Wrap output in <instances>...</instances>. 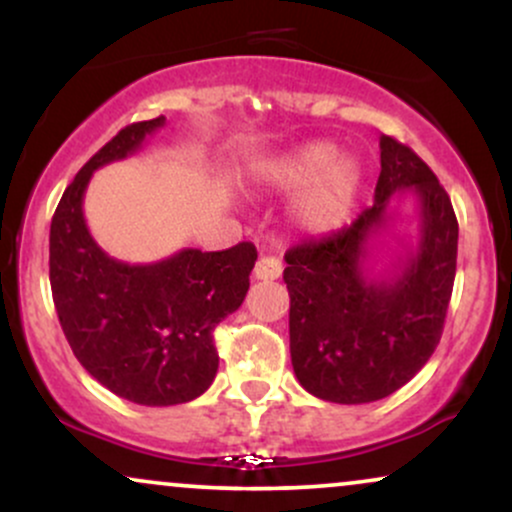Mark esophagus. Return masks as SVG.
I'll list each match as a JSON object with an SVG mask.
<instances>
[{
	"label": "esophagus",
	"instance_id": "esophagus-1",
	"mask_svg": "<svg viewBox=\"0 0 512 512\" xmlns=\"http://www.w3.org/2000/svg\"><path fill=\"white\" fill-rule=\"evenodd\" d=\"M281 269H284V267H281V262L276 260V257L262 255L255 264V276L260 281H274V279H279V276H281Z\"/></svg>",
	"mask_w": 512,
	"mask_h": 512
}]
</instances>
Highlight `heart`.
Wrapping results in <instances>:
<instances>
[{
	"mask_svg": "<svg viewBox=\"0 0 512 512\" xmlns=\"http://www.w3.org/2000/svg\"><path fill=\"white\" fill-rule=\"evenodd\" d=\"M260 180L276 192H296L289 221L305 236H330L349 221L363 187V166L354 156H339L332 142H308L272 158Z\"/></svg>",
	"mask_w": 512,
	"mask_h": 512,
	"instance_id": "obj_1",
	"label": "heart"
}]
</instances>
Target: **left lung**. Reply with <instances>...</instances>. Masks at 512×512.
<instances>
[{"label":"left lung","instance_id":"obj_1","mask_svg":"<svg viewBox=\"0 0 512 512\" xmlns=\"http://www.w3.org/2000/svg\"><path fill=\"white\" fill-rule=\"evenodd\" d=\"M414 194L420 238L387 275L367 274L369 243L397 216L391 195ZM291 363L310 395L366 404L407 385L440 342L457 267L448 192L409 146L380 137L373 207L349 228L286 252Z\"/></svg>","mask_w":512,"mask_h":512}]
</instances>
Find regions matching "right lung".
<instances>
[{
	"label": "right lung",
	"mask_w": 512,
	"mask_h": 512,
	"mask_svg": "<svg viewBox=\"0 0 512 512\" xmlns=\"http://www.w3.org/2000/svg\"><path fill=\"white\" fill-rule=\"evenodd\" d=\"M166 117L115 134L64 190L50 223V286L74 356L117 397L144 407L204 395L219 370L214 327L236 313L250 289L257 250L185 248L154 264L115 260L84 219L93 170L137 154Z\"/></svg>",
	"instance_id": "right-lung-1"
}]
</instances>
